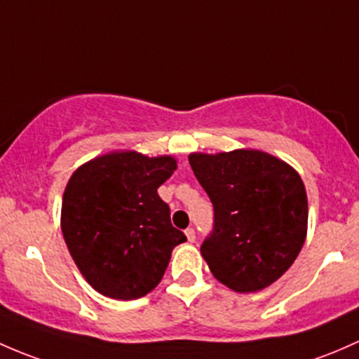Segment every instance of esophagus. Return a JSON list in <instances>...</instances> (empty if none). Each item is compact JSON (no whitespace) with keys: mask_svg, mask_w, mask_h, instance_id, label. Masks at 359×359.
<instances>
[{"mask_svg":"<svg viewBox=\"0 0 359 359\" xmlns=\"http://www.w3.org/2000/svg\"><path fill=\"white\" fill-rule=\"evenodd\" d=\"M184 235H187L188 242H195V238H197V233H195L194 228H187V230H184Z\"/></svg>","mask_w":359,"mask_h":359,"instance_id":"obj_1","label":"esophagus"}]
</instances>
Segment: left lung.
<instances>
[{"label":"left lung","mask_w":359,"mask_h":359,"mask_svg":"<svg viewBox=\"0 0 359 359\" xmlns=\"http://www.w3.org/2000/svg\"><path fill=\"white\" fill-rule=\"evenodd\" d=\"M188 161L212 202V231L201 245L212 275L235 292L271 285L304 245L308 197L301 176L259 150L191 154Z\"/></svg>","instance_id":"8db88e82"}]
</instances>
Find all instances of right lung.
<instances>
[{
	"instance_id": "right-lung-1",
	"label": "right lung",
	"mask_w": 359,
	"mask_h": 359,
	"mask_svg": "<svg viewBox=\"0 0 359 359\" xmlns=\"http://www.w3.org/2000/svg\"><path fill=\"white\" fill-rule=\"evenodd\" d=\"M175 169L168 155L114 152L70 176L62 233L79 271L100 294L121 301L147 295L164 276L172 249L187 240L157 194Z\"/></svg>"
}]
</instances>
